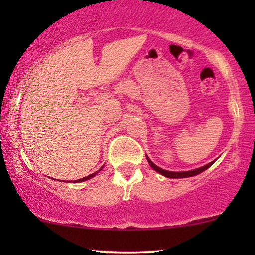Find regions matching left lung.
<instances>
[{
	"mask_svg": "<svg viewBox=\"0 0 255 255\" xmlns=\"http://www.w3.org/2000/svg\"><path fill=\"white\" fill-rule=\"evenodd\" d=\"M146 158H147L148 164L151 165V168L153 169V170H156L157 172H159V174L163 175V176L170 177V178H184V177L195 176V175L201 174V172L206 170V169H209L210 166H211L213 163H215V160H213V162L209 163V164H206V165H204V166H201V168L194 169V170H189V171H168V170H164V169L159 168V166H157L147 156H146Z\"/></svg>",
	"mask_w": 255,
	"mask_h": 255,
	"instance_id": "8db88e82",
	"label": "left lung"
}]
</instances>
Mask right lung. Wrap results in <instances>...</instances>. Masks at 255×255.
<instances>
[{"label":"right lung","instance_id":"add662e5","mask_svg":"<svg viewBox=\"0 0 255 255\" xmlns=\"http://www.w3.org/2000/svg\"><path fill=\"white\" fill-rule=\"evenodd\" d=\"M102 169H103V166H102L101 169H99V170H97L96 172H93V174H91V175H89V176H86V177H83V178H79V180H75L74 182H84V181H87V180H90V178H92V177H95L96 175L98 174L99 171L102 170Z\"/></svg>","mask_w":255,"mask_h":255}]
</instances>
